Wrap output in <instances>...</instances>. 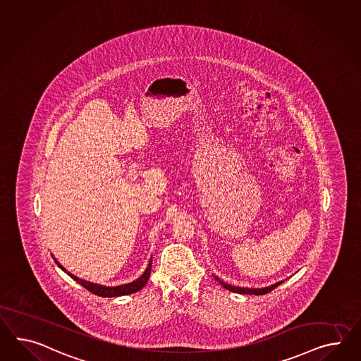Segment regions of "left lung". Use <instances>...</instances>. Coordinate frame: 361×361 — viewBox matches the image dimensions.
Returning a JSON list of instances; mask_svg holds the SVG:
<instances>
[{
  "label": "left lung",
  "instance_id": "left-lung-1",
  "mask_svg": "<svg viewBox=\"0 0 361 361\" xmlns=\"http://www.w3.org/2000/svg\"><path fill=\"white\" fill-rule=\"evenodd\" d=\"M214 278L221 284L222 287L225 288V289H228V290H231V292L240 293V295H257V296L266 295V293L271 292L272 289H275V288L279 287V286L283 283V281H279V283H275V284H272V286L266 288H240L234 287V286H231V284H226V283H224V281L217 278V276H214Z\"/></svg>",
  "mask_w": 361,
  "mask_h": 361
}]
</instances>
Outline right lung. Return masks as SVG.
Segmentation results:
<instances>
[{
  "label": "right lung",
  "mask_w": 361,
  "mask_h": 361,
  "mask_svg": "<svg viewBox=\"0 0 361 361\" xmlns=\"http://www.w3.org/2000/svg\"><path fill=\"white\" fill-rule=\"evenodd\" d=\"M52 257H54V255H52ZM55 262L56 264L61 268L64 272H66L71 278L75 280L78 284H81L83 288H86L89 292H92L94 295L101 297H118L136 293V292H139L140 289L144 288V286L148 283V279L149 276H150V272H152V262H153V260H152V258L149 259L148 267L145 268L144 274H142L139 279H136V280L132 281V283L124 284V286H118V287H106V286L94 284V283H90V281H86V280H82V279L77 278V276H74L73 274L68 272L56 259Z\"/></svg>",
  "instance_id": "1"
}]
</instances>
